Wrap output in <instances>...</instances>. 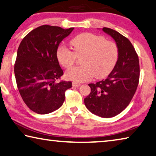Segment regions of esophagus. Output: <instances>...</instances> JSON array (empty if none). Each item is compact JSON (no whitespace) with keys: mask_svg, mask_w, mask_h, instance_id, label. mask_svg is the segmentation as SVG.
Here are the masks:
<instances>
[{"mask_svg":"<svg viewBox=\"0 0 156 156\" xmlns=\"http://www.w3.org/2000/svg\"><path fill=\"white\" fill-rule=\"evenodd\" d=\"M72 85L73 87H78L80 85V83H76V82H73L72 83Z\"/></svg>","mask_w":156,"mask_h":156,"instance_id":"34e87169","label":"esophagus"}]
</instances>
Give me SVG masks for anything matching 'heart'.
Masks as SVG:
<instances>
[{"label":"heart","mask_w":156,"mask_h":156,"mask_svg":"<svg viewBox=\"0 0 156 156\" xmlns=\"http://www.w3.org/2000/svg\"><path fill=\"white\" fill-rule=\"evenodd\" d=\"M70 43L73 51L60 45L56 51L59 63L65 69L71 68L77 59L81 57L82 65L75 66L66 73L69 80L76 83L90 80L107 76L117 63L119 49L117 44L106 40L103 36L90 33L78 34L71 39Z\"/></svg>","instance_id":"b5f03b06"}]
</instances>
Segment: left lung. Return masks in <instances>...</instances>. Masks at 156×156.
<instances>
[{
    "instance_id": "1",
    "label": "left lung",
    "mask_w": 156,
    "mask_h": 156,
    "mask_svg": "<svg viewBox=\"0 0 156 156\" xmlns=\"http://www.w3.org/2000/svg\"><path fill=\"white\" fill-rule=\"evenodd\" d=\"M112 37L119 49L117 63L106 79L89 84L91 92L85 98L86 108L98 117L119 115L129 105L140 80L139 58L129 39L115 30L103 28Z\"/></svg>"
}]
</instances>
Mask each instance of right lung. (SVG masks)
<instances>
[{
  "label": "right lung",
  "mask_w": 156,
  "mask_h": 156,
  "mask_svg": "<svg viewBox=\"0 0 156 156\" xmlns=\"http://www.w3.org/2000/svg\"><path fill=\"white\" fill-rule=\"evenodd\" d=\"M73 28L43 25L22 39L14 63L17 87L22 99L33 112L45 115L58 110L65 99L71 81L58 80L63 75L56 51Z\"/></svg>",
  "instance_id": "obj_1"
}]
</instances>
